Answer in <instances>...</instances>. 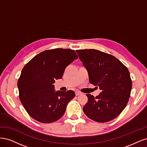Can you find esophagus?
Here are the masks:
<instances>
[{
	"instance_id": "esophagus-1",
	"label": "esophagus",
	"mask_w": 147,
	"mask_h": 147,
	"mask_svg": "<svg viewBox=\"0 0 147 147\" xmlns=\"http://www.w3.org/2000/svg\"><path fill=\"white\" fill-rule=\"evenodd\" d=\"M80 94H82V92H79V91H76V92H75V95H76L77 96L80 95Z\"/></svg>"
}]
</instances>
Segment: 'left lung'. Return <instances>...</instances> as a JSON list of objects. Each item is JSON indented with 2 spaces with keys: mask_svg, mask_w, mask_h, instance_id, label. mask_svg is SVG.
<instances>
[{
  "mask_svg": "<svg viewBox=\"0 0 147 147\" xmlns=\"http://www.w3.org/2000/svg\"><path fill=\"white\" fill-rule=\"evenodd\" d=\"M88 71L90 83L99 87L100 94H86L83 107L86 116L94 121L105 123L113 119L126 107L132 90L127 68L115 56L94 49L76 50Z\"/></svg>",
  "mask_w": 147,
  "mask_h": 147,
  "instance_id": "left-lung-1",
  "label": "left lung"
}]
</instances>
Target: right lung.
I'll use <instances>...</instances> for the list:
<instances>
[{"instance_id": "right-lung-1", "label": "right lung", "mask_w": 147, "mask_h": 147, "mask_svg": "<svg viewBox=\"0 0 147 147\" xmlns=\"http://www.w3.org/2000/svg\"><path fill=\"white\" fill-rule=\"evenodd\" d=\"M77 59L75 51L56 48L39 53L25 65L18 88L21 103L32 118L50 123L63 116L75 94L72 90L56 91L53 83L62 78L66 67Z\"/></svg>"}]
</instances>
